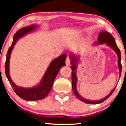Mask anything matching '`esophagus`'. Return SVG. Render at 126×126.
<instances>
[{
	"label": "esophagus",
	"instance_id": "esophagus-1",
	"mask_svg": "<svg viewBox=\"0 0 126 126\" xmlns=\"http://www.w3.org/2000/svg\"><path fill=\"white\" fill-rule=\"evenodd\" d=\"M70 62H71L70 58H69V57H67V58H66V61H65V63L66 65H70Z\"/></svg>",
	"mask_w": 126,
	"mask_h": 126
}]
</instances>
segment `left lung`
Wrapping results in <instances>:
<instances>
[{
	"mask_svg": "<svg viewBox=\"0 0 126 126\" xmlns=\"http://www.w3.org/2000/svg\"><path fill=\"white\" fill-rule=\"evenodd\" d=\"M97 42L94 43V45H99V44H106V45L109 46V47H110L112 49H113L114 51L116 53L118 57V66H119V75L120 77L121 76V73H122V64H121V52L119 48L117 46V44L115 41L114 38L111 35L109 32H106L104 30L101 31L100 32V33L98 35V38L97 39ZM69 57L71 58V68L72 69V90H73L74 94H75V95L76 96L77 98L79 99L81 101L84 102V103H87V104H99V103H103V101H104L105 100H106L109 98L110 96L113 94L115 89H116V87H115L114 89L112 90L111 92L109 93L108 95L106 96L104 98L101 99L100 100H87V99L84 98V97H82L80 94H79V93L77 91V65L78 62H79V56L75 55V54H74L73 53L69 54Z\"/></svg>",
	"mask_w": 126,
	"mask_h": 126,
	"instance_id": "1",
	"label": "left lung"
}]
</instances>
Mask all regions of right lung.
I'll return each mask as SVG.
<instances>
[{"instance_id": "obj_1", "label": "right lung", "mask_w": 126, "mask_h": 126, "mask_svg": "<svg viewBox=\"0 0 126 126\" xmlns=\"http://www.w3.org/2000/svg\"><path fill=\"white\" fill-rule=\"evenodd\" d=\"M38 25L33 24L19 29L16 32L13 38V42L9 48L6 55V61L4 65L5 73L9 82L16 94L19 97L26 101H37L45 98L52 89L56 77L63 66H65L66 54H63L52 61L44 76L38 85L30 88H24L16 85L12 80L9 74V63L11 52L14 45L18 40L28 33L35 30Z\"/></svg>"}]
</instances>
